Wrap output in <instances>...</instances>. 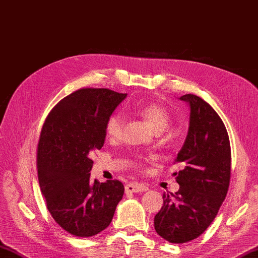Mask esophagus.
<instances>
[{
    "label": "esophagus",
    "mask_w": 258,
    "mask_h": 258,
    "mask_svg": "<svg viewBox=\"0 0 258 258\" xmlns=\"http://www.w3.org/2000/svg\"><path fill=\"white\" fill-rule=\"evenodd\" d=\"M125 192H144L146 190H148V187L144 183H138V182H129L128 185H125L124 187Z\"/></svg>",
    "instance_id": "34e87169"
}]
</instances>
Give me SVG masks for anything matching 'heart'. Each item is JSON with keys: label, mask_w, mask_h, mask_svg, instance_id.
Wrapping results in <instances>:
<instances>
[{"label": "heart", "mask_w": 258, "mask_h": 258, "mask_svg": "<svg viewBox=\"0 0 258 258\" xmlns=\"http://www.w3.org/2000/svg\"><path fill=\"white\" fill-rule=\"evenodd\" d=\"M128 109L141 115L157 131L165 129L170 120L169 110L159 102L136 103L133 106H128ZM122 121V114L119 111L110 114L106 123V133L110 138L115 139L121 136Z\"/></svg>", "instance_id": "obj_1"}]
</instances>
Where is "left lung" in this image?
Instances as JSON below:
<instances>
[{"label":"left lung","instance_id":"1","mask_svg":"<svg viewBox=\"0 0 258 258\" xmlns=\"http://www.w3.org/2000/svg\"><path fill=\"white\" fill-rule=\"evenodd\" d=\"M189 103L190 119L185 144L175 164L179 190L164 194V205L155 216L162 238L182 244L201 236L217 216L230 181L229 137L217 112L195 94L180 97Z\"/></svg>","mask_w":258,"mask_h":258}]
</instances>
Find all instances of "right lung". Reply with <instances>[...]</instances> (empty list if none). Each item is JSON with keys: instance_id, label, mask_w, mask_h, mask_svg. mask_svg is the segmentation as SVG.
<instances>
[{"instance_id": "right-lung-1", "label": "right lung", "mask_w": 258, "mask_h": 258, "mask_svg": "<svg viewBox=\"0 0 258 258\" xmlns=\"http://www.w3.org/2000/svg\"><path fill=\"white\" fill-rule=\"evenodd\" d=\"M127 94L82 88L60 100L42 127L36 167L46 208L56 224L78 237H90L110 225L124 188L117 179L90 180L89 154L101 149L106 123Z\"/></svg>"}]
</instances>
